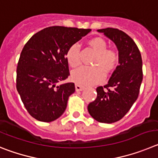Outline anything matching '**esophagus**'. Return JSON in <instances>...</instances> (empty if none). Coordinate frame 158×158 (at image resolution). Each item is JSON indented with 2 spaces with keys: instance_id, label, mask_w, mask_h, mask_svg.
<instances>
[{
  "instance_id": "34e87169",
  "label": "esophagus",
  "mask_w": 158,
  "mask_h": 158,
  "mask_svg": "<svg viewBox=\"0 0 158 158\" xmlns=\"http://www.w3.org/2000/svg\"><path fill=\"white\" fill-rule=\"evenodd\" d=\"M84 86H81L79 84H76V91H82L84 89Z\"/></svg>"
}]
</instances>
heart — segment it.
<instances>
[{
	"label": "heart",
	"mask_w": 158,
	"mask_h": 158,
	"mask_svg": "<svg viewBox=\"0 0 158 158\" xmlns=\"http://www.w3.org/2000/svg\"><path fill=\"white\" fill-rule=\"evenodd\" d=\"M88 45L96 52L93 67H82L72 73V79L76 84L91 86L101 82L105 79V72L111 73L119 64V54L114 49H108V43L102 38H94L88 41ZM66 60L72 68L80 64L79 48L77 44H72L66 51Z\"/></svg>",
	"instance_id": "obj_1"
}]
</instances>
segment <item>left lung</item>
I'll return each instance as SVG.
<instances>
[{"instance_id":"left-lung-1","label":"left lung","mask_w":158,"mask_h":158,"mask_svg":"<svg viewBox=\"0 0 158 158\" xmlns=\"http://www.w3.org/2000/svg\"><path fill=\"white\" fill-rule=\"evenodd\" d=\"M98 31L116 44L120 60L107 84L97 87V98L88 105V112L97 121L112 123L121 120L137 100L143 60L135 42L123 31L110 27Z\"/></svg>"}]
</instances>
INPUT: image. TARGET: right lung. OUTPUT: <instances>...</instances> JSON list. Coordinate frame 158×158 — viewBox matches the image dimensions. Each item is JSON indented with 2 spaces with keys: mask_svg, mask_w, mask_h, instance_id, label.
<instances>
[{
  "mask_svg": "<svg viewBox=\"0 0 158 158\" xmlns=\"http://www.w3.org/2000/svg\"><path fill=\"white\" fill-rule=\"evenodd\" d=\"M90 31L49 27L25 44L17 65L16 89L32 117L51 122L63 114L69 96L76 90L73 82L56 85L70 76L66 51Z\"/></svg>",
  "mask_w": 158,
  "mask_h": 158,
  "instance_id": "right-lung-1",
  "label": "right lung"
}]
</instances>
